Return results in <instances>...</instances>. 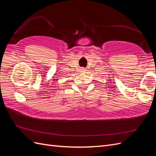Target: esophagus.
Segmentation results:
<instances>
[{
  "label": "esophagus",
  "instance_id": "obj_1",
  "mask_svg": "<svg viewBox=\"0 0 156 156\" xmlns=\"http://www.w3.org/2000/svg\"><path fill=\"white\" fill-rule=\"evenodd\" d=\"M81 70H82V72H84V70H85V69H82Z\"/></svg>",
  "mask_w": 156,
  "mask_h": 156
}]
</instances>
